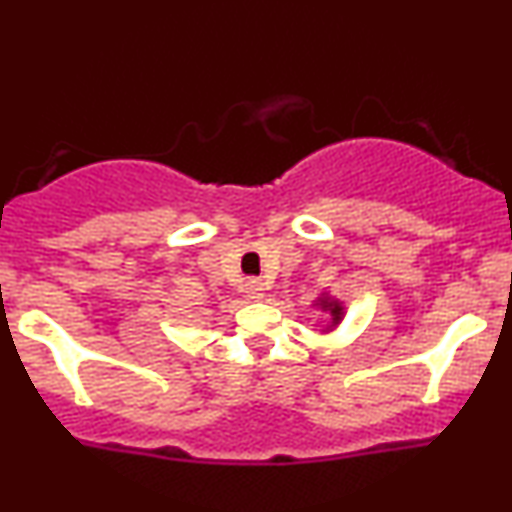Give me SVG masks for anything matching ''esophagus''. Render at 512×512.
I'll list each match as a JSON object with an SVG mask.
<instances>
[{
  "mask_svg": "<svg viewBox=\"0 0 512 512\" xmlns=\"http://www.w3.org/2000/svg\"><path fill=\"white\" fill-rule=\"evenodd\" d=\"M245 293H248V296H260L262 293V281L260 279H248L245 281Z\"/></svg>",
  "mask_w": 512,
  "mask_h": 512,
  "instance_id": "obj_1",
  "label": "esophagus"
}]
</instances>
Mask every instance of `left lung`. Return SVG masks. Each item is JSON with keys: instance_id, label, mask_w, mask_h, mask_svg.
<instances>
[{"instance_id": "left-lung-1", "label": "left lung", "mask_w": 512, "mask_h": 512, "mask_svg": "<svg viewBox=\"0 0 512 512\" xmlns=\"http://www.w3.org/2000/svg\"><path fill=\"white\" fill-rule=\"evenodd\" d=\"M320 305H322V308H327V310H330L332 317H334V322H337L339 317H342V305H339V303H334V301H327V298H325V301H322Z\"/></svg>"}]
</instances>
